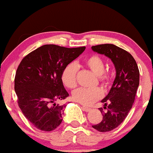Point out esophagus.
Masks as SVG:
<instances>
[{"label":"esophagus","mask_w":153,"mask_h":153,"mask_svg":"<svg viewBox=\"0 0 153 153\" xmlns=\"http://www.w3.org/2000/svg\"><path fill=\"white\" fill-rule=\"evenodd\" d=\"M82 108L86 112H90V111H92V109L90 108H88V107H86V106H82Z\"/></svg>","instance_id":"esophagus-1"}]
</instances>
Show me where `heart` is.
I'll list each match as a JSON object with an SVG mask.
<instances>
[{
	"mask_svg": "<svg viewBox=\"0 0 153 153\" xmlns=\"http://www.w3.org/2000/svg\"><path fill=\"white\" fill-rule=\"evenodd\" d=\"M85 64L95 75L98 76L99 80L102 84L105 85H108L111 76L108 74L104 71V61L102 58L96 55L91 56L85 60ZM76 71L77 68L74 63H70L63 69L61 79L68 88L73 89L76 86ZM102 95V91L99 87H80L73 92L72 97L76 102L85 105H89L100 99Z\"/></svg>",
	"mask_w": 153,
	"mask_h": 153,
	"instance_id": "b5f03b06",
	"label": "heart"
}]
</instances>
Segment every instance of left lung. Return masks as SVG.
Here are the masks:
<instances>
[{
  "instance_id": "obj_1",
  "label": "left lung",
  "mask_w": 153,
  "mask_h": 153,
  "mask_svg": "<svg viewBox=\"0 0 153 153\" xmlns=\"http://www.w3.org/2000/svg\"><path fill=\"white\" fill-rule=\"evenodd\" d=\"M92 50L111 60L116 69V77L108 94L101 100L104 104L100 123L92 127L98 131L107 132L118 127L131 109L140 84V71L134 58L129 53L113 44L92 46Z\"/></svg>"
}]
</instances>
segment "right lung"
Returning a JSON list of instances; mask_svg holds the SVG:
<instances>
[{
	"mask_svg": "<svg viewBox=\"0 0 153 153\" xmlns=\"http://www.w3.org/2000/svg\"><path fill=\"white\" fill-rule=\"evenodd\" d=\"M85 50V47L44 45L20 63L14 80L18 104L25 117L38 129L51 131L61 124L66 105L56 102L68 96L61 79L62 72Z\"/></svg>",
	"mask_w": 153,
	"mask_h": 153,
	"instance_id": "add662e5",
	"label": "right lung"
}]
</instances>
